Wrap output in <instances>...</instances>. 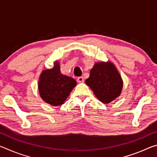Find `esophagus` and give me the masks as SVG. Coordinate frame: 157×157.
Here are the masks:
<instances>
[{
    "label": "esophagus",
    "instance_id": "1",
    "mask_svg": "<svg viewBox=\"0 0 157 157\" xmlns=\"http://www.w3.org/2000/svg\"><path fill=\"white\" fill-rule=\"evenodd\" d=\"M78 82H84V78L83 77H78Z\"/></svg>",
    "mask_w": 157,
    "mask_h": 157
}]
</instances>
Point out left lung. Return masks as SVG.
I'll return each mask as SVG.
<instances>
[{
    "label": "left lung",
    "mask_w": 157,
    "mask_h": 157,
    "mask_svg": "<svg viewBox=\"0 0 157 157\" xmlns=\"http://www.w3.org/2000/svg\"><path fill=\"white\" fill-rule=\"evenodd\" d=\"M86 84L92 89L101 102L107 104L120 95L123 89V80L112 63H95L90 71Z\"/></svg>",
    "instance_id": "1"
}]
</instances>
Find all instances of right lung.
Segmentation results:
<instances>
[{"instance_id": "right-lung-1", "label": "right lung", "mask_w": 157, "mask_h": 157, "mask_svg": "<svg viewBox=\"0 0 157 157\" xmlns=\"http://www.w3.org/2000/svg\"><path fill=\"white\" fill-rule=\"evenodd\" d=\"M72 78L62 75L58 62L52 69L44 71L39 81V91L42 99L53 106L62 105L76 86Z\"/></svg>"}]
</instances>
